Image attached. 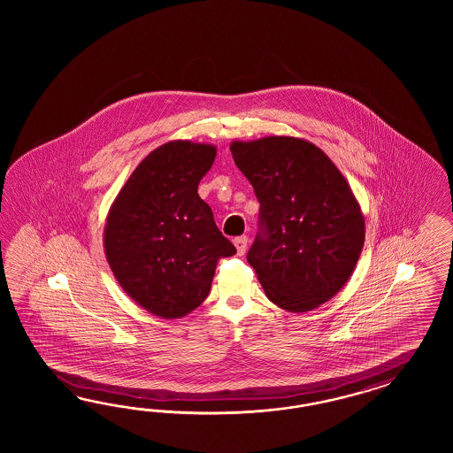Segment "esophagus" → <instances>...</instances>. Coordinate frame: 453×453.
Wrapping results in <instances>:
<instances>
[{"label":"esophagus","instance_id":"obj_1","mask_svg":"<svg viewBox=\"0 0 453 453\" xmlns=\"http://www.w3.org/2000/svg\"><path fill=\"white\" fill-rule=\"evenodd\" d=\"M247 242H249V241H247L246 235L234 239V246L237 249V254H239V256H244V254H246Z\"/></svg>","mask_w":453,"mask_h":453}]
</instances>
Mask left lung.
I'll return each instance as SVG.
<instances>
[{
	"label": "left lung",
	"instance_id": "obj_1",
	"mask_svg": "<svg viewBox=\"0 0 453 453\" xmlns=\"http://www.w3.org/2000/svg\"><path fill=\"white\" fill-rule=\"evenodd\" d=\"M261 231L249 249L267 299L288 312L330 301L356 269L365 219L347 179L316 144L292 136L231 142Z\"/></svg>",
	"mask_w": 453,
	"mask_h": 453
}]
</instances>
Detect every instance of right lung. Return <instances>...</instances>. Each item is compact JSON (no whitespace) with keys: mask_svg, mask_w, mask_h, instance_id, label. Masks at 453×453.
Masks as SVG:
<instances>
[{"mask_svg":"<svg viewBox=\"0 0 453 453\" xmlns=\"http://www.w3.org/2000/svg\"><path fill=\"white\" fill-rule=\"evenodd\" d=\"M206 142L169 141L124 182L104 224L103 246L124 292L161 319L206 301L218 262L235 254L197 186L216 159Z\"/></svg>","mask_w":453,"mask_h":453,"instance_id":"obj_1","label":"right lung"}]
</instances>
